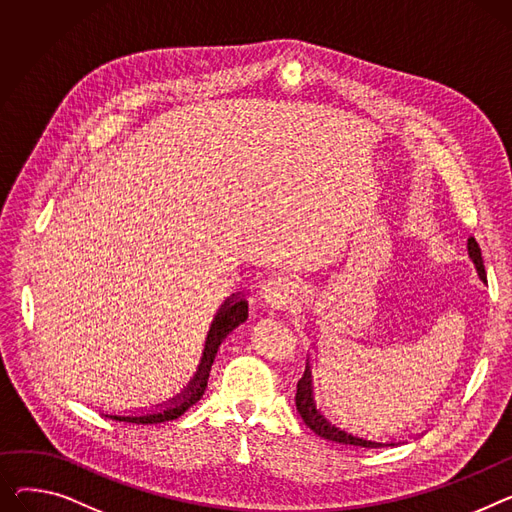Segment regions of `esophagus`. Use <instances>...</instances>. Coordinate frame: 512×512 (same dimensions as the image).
Wrapping results in <instances>:
<instances>
[{"instance_id": "esophagus-1", "label": "esophagus", "mask_w": 512, "mask_h": 512, "mask_svg": "<svg viewBox=\"0 0 512 512\" xmlns=\"http://www.w3.org/2000/svg\"><path fill=\"white\" fill-rule=\"evenodd\" d=\"M263 302L274 311H288L290 306L300 298V288L288 278L269 280L261 292Z\"/></svg>"}]
</instances>
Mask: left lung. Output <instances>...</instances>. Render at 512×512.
<instances>
[{"instance_id": "obj_1", "label": "left lung", "mask_w": 512, "mask_h": 512, "mask_svg": "<svg viewBox=\"0 0 512 512\" xmlns=\"http://www.w3.org/2000/svg\"><path fill=\"white\" fill-rule=\"evenodd\" d=\"M467 251H469V257L475 265V269H478L480 274V280L486 282V269H484V259H482V249L478 245V241L475 238H469L467 241ZM296 410L302 418V422L309 426L315 434H319L321 438H327V440H333V442H342V445H354V447H364V449H379V447H389V445H395V442H377V440H370V438H364V436H358V434H352L344 428H337L335 424L329 422V418H325L315 405V399H313V379H311V366L306 364V370H304V377L298 381L296 385Z\"/></svg>"}]
</instances>
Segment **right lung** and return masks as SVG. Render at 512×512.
<instances>
[{"label": "right lung", "instance_id": "right-lung-1", "mask_svg": "<svg viewBox=\"0 0 512 512\" xmlns=\"http://www.w3.org/2000/svg\"><path fill=\"white\" fill-rule=\"evenodd\" d=\"M247 317H249L247 300L232 294V298H228L222 304V309L218 311V315H216V319L210 327L199 368L195 372L193 381L189 383V387L181 395H177L175 399H170V403H166V407H162V410H158V412L140 414V416H109V414L107 416L113 418V420H119V422H129V424H162V422H170V420H177L179 416H183L189 410V407L195 405L203 397V393H206L210 370H212V364H214V358H216V352L222 344V339L232 329H236L238 325L245 323Z\"/></svg>", "mask_w": 512, "mask_h": 512}]
</instances>
